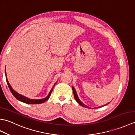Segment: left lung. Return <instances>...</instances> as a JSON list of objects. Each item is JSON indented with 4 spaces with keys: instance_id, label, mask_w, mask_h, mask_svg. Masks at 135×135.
<instances>
[{
    "instance_id": "obj_1",
    "label": "left lung",
    "mask_w": 135,
    "mask_h": 135,
    "mask_svg": "<svg viewBox=\"0 0 135 135\" xmlns=\"http://www.w3.org/2000/svg\"><path fill=\"white\" fill-rule=\"evenodd\" d=\"M72 89H73V93H74V98H75V100L76 101L78 102L79 104L81 105V106H82V107H86V108H89L88 107V106H87L86 105H85V104H84V103H83L81 100H79V97H78V94H77V93H76V90H75V88H74L73 86H72ZM108 104H105V105H107ZM102 107V106H100V107H98V108H100V107Z\"/></svg>"
}]
</instances>
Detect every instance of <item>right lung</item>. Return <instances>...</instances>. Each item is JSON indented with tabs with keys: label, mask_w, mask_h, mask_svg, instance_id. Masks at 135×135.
I'll use <instances>...</instances> for the list:
<instances>
[{
	"label": "right lung",
	"mask_w": 135,
	"mask_h": 135,
	"mask_svg": "<svg viewBox=\"0 0 135 135\" xmlns=\"http://www.w3.org/2000/svg\"><path fill=\"white\" fill-rule=\"evenodd\" d=\"M5 75H6V81L7 83V85H8V86L10 89V90L11 91V93L13 94V96L16 97V98L19 100V101L21 102H23L24 103H26V104H41V103H43L45 102L46 101H47V100L49 99V97L51 95V93L52 92V91L53 90V88L51 89L49 93V94L47 95V97H46L44 99H30L28 98L27 97H25L23 95H21V94H19L18 93L16 92V91L14 90L11 87V86L10 85L9 82H8L7 78V76H6V72L5 71ZM53 86H54V85Z\"/></svg>",
	"instance_id": "right-lung-1"
}]
</instances>
